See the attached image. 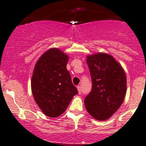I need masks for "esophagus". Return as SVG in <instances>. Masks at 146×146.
I'll list each match as a JSON object with an SVG mask.
<instances>
[{
  "label": "esophagus",
  "mask_w": 146,
  "mask_h": 146,
  "mask_svg": "<svg viewBox=\"0 0 146 146\" xmlns=\"http://www.w3.org/2000/svg\"><path fill=\"white\" fill-rule=\"evenodd\" d=\"M77 89H78V94H81L82 92V89H81V86H78L77 87Z\"/></svg>",
  "instance_id": "34e87169"
}]
</instances>
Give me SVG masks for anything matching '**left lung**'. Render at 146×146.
Masks as SVG:
<instances>
[{
	"label": "left lung",
	"mask_w": 146,
	"mask_h": 146,
	"mask_svg": "<svg viewBox=\"0 0 146 146\" xmlns=\"http://www.w3.org/2000/svg\"><path fill=\"white\" fill-rule=\"evenodd\" d=\"M91 92L85 99L86 110L99 121L109 119L120 108L126 93V76L112 56L104 53L88 56Z\"/></svg>",
	"instance_id": "left-lung-1"
}]
</instances>
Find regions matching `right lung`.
<instances>
[{
	"label": "right lung",
	"instance_id": "add662e5",
	"mask_svg": "<svg viewBox=\"0 0 146 146\" xmlns=\"http://www.w3.org/2000/svg\"><path fill=\"white\" fill-rule=\"evenodd\" d=\"M68 56L58 49L47 50L34 67L31 87L34 100L42 112L57 117L78 94L66 68Z\"/></svg>",
	"mask_w": 146,
	"mask_h": 146
}]
</instances>
